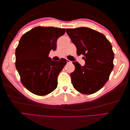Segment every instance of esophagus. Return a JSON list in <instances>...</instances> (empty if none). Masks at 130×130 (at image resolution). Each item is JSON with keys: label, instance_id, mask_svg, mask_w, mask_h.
I'll use <instances>...</instances> for the list:
<instances>
[{"label": "esophagus", "instance_id": "1", "mask_svg": "<svg viewBox=\"0 0 130 130\" xmlns=\"http://www.w3.org/2000/svg\"><path fill=\"white\" fill-rule=\"evenodd\" d=\"M67 61L68 63H71V62H72L71 61H70L69 60H68V59H67Z\"/></svg>", "mask_w": 130, "mask_h": 130}]
</instances>
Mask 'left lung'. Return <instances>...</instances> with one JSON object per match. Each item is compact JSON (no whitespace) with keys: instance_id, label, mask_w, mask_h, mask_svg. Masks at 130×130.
I'll return each mask as SVG.
<instances>
[{"instance_id":"obj_1","label":"left lung","mask_w":130,"mask_h":130,"mask_svg":"<svg viewBox=\"0 0 130 130\" xmlns=\"http://www.w3.org/2000/svg\"><path fill=\"white\" fill-rule=\"evenodd\" d=\"M67 34L77 49L84 56V66L73 62L75 70L70 74L74 88L90 94L104 86L113 69L114 53L111 43L101 33L87 27L67 28Z\"/></svg>"}]
</instances>
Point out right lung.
I'll list each match as a JSON object with an SVG mask.
<instances>
[{"mask_svg":"<svg viewBox=\"0 0 130 130\" xmlns=\"http://www.w3.org/2000/svg\"><path fill=\"white\" fill-rule=\"evenodd\" d=\"M65 28L36 27L21 37L15 50V67L23 85L38 95L50 93L57 86V77L67 64L61 59L55 61L48 57L56 50L57 40Z\"/></svg>","mask_w":130,"mask_h":130,"instance_id":"add662e5","label":"right lung"}]
</instances>
